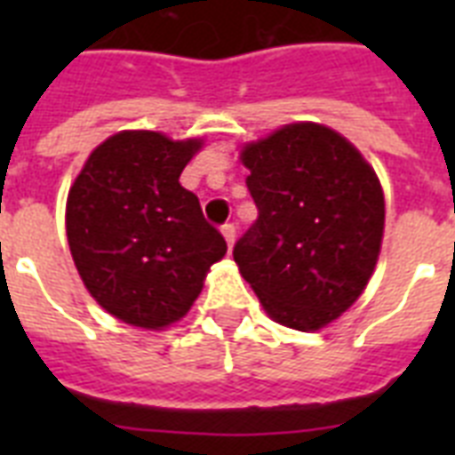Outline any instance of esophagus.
Listing matches in <instances>:
<instances>
[{"instance_id":"34e87169","label":"esophagus","mask_w":455,"mask_h":455,"mask_svg":"<svg viewBox=\"0 0 455 455\" xmlns=\"http://www.w3.org/2000/svg\"><path fill=\"white\" fill-rule=\"evenodd\" d=\"M221 235L227 238V245L231 248V245H234V241H235V227H234V224H224V227H221Z\"/></svg>"}]
</instances>
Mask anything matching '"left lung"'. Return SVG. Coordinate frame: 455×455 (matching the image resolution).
<instances>
[{"label":"left lung","instance_id":"1","mask_svg":"<svg viewBox=\"0 0 455 455\" xmlns=\"http://www.w3.org/2000/svg\"><path fill=\"white\" fill-rule=\"evenodd\" d=\"M257 205L234 259L274 321L318 331L352 307L380 255L385 198L373 167L323 124H285L241 153Z\"/></svg>","mask_w":455,"mask_h":455}]
</instances>
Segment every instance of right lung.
<instances>
[{"label": "right lung", "instance_id": "add662e5", "mask_svg": "<svg viewBox=\"0 0 455 455\" xmlns=\"http://www.w3.org/2000/svg\"><path fill=\"white\" fill-rule=\"evenodd\" d=\"M198 139L120 132L96 146L70 186L68 245L92 298L116 318L160 331L191 309L224 235L179 184Z\"/></svg>", "mask_w": 455, "mask_h": 455}]
</instances>
